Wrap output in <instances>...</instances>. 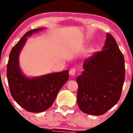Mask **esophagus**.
I'll return each instance as SVG.
<instances>
[{
    "instance_id": "obj_1",
    "label": "esophagus",
    "mask_w": 133,
    "mask_h": 133,
    "mask_svg": "<svg viewBox=\"0 0 133 133\" xmlns=\"http://www.w3.org/2000/svg\"><path fill=\"white\" fill-rule=\"evenodd\" d=\"M76 72V69L75 68H71L69 71V74L71 76H74L75 75Z\"/></svg>"
}]
</instances>
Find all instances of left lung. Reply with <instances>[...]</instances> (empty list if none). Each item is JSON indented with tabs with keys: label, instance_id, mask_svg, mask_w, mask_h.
Listing matches in <instances>:
<instances>
[{
	"label": "left lung",
	"instance_id": "1",
	"mask_svg": "<svg viewBox=\"0 0 133 133\" xmlns=\"http://www.w3.org/2000/svg\"><path fill=\"white\" fill-rule=\"evenodd\" d=\"M84 71L76 78L77 100L83 112L104 114L119 102L125 80L123 54L110 33L103 50L85 59Z\"/></svg>",
	"mask_w": 133,
	"mask_h": 133
}]
</instances>
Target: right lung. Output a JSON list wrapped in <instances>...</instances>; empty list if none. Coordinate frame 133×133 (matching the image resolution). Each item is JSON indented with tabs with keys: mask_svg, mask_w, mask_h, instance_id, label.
Listing matches in <instances>:
<instances>
[{
	"mask_svg": "<svg viewBox=\"0 0 133 133\" xmlns=\"http://www.w3.org/2000/svg\"><path fill=\"white\" fill-rule=\"evenodd\" d=\"M42 29H33L26 32L13 46L7 66V78L11 96L21 107L34 113L50 108L60 89L69 79L68 70L32 79L26 78L21 73L19 66L20 51L28 36Z\"/></svg>",
	"mask_w": 133,
	"mask_h": 133,
	"instance_id": "right-lung-1",
	"label": "right lung"
}]
</instances>
